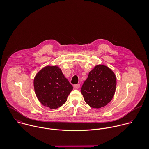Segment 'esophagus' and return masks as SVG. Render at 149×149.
<instances>
[{"mask_svg":"<svg viewBox=\"0 0 149 149\" xmlns=\"http://www.w3.org/2000/svg\"><path fill=\"white\" fill-rule=\"evenodd\" d=\"M73 86H74V88L75 89H78V88H80V84H74V85H73Z\"/></svg>","mask_w":149,"mask_h":149,"instance_id":"34e87169","label":"esophagus"}]
</instances>
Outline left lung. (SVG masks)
I'll use <instances>...</instances> for the list:
<instances>
[{"instance_id":"left-lung-1","label":"left lung","mask_w":149,"mask_h":149,"mask_svg":"<svg viewBox=\"0 0 149 149\" xmlns=\"http://www.w3.org/2000/svg\"><path fill=\"white\" fill-rule=\"evenodd\" d=\"M116 86V77L105 65H96L89 72L81 92L86 103L94 108L106 106L113 98Z\"/></svg>"}]
</instances>
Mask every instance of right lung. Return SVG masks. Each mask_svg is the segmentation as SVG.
<instances>
[{
  "label": "right lung",
  "mask_w": 149,
  "mask_h": 149,
  "mask_svg": "<svg viewBox=\"0 0 149 149\" xmlns=\"http://www.w3.org/2000/svg\"><path fill=\"white\" fill-rule=\"evenodd\" d=\"M34 88L39 101L50 109L62 106L73 89L57 66H46L40 70L34 77Z\"/></svg>",
  "instance_id": "add662e5"
}]
</instances>
